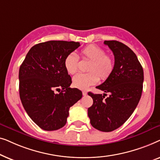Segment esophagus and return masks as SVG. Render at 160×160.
I'll list each match as a JSON object with an SVG mask.
<instances>
[{
	"instance_id": "1",
	"label": "esophagus",
	"mask_w": 160,
	"mask_h": 160,
	"mask_svg": "<svg viewBox=\"0 0 160 160\" xmlns=\"http://www.w3.org/2000/svg\"><path fill=\"white\" fill-rule=\"evenodd\" d=\"M82 94H83V95H84V96H86V95H87V91H83V92H82Z\"/></svg>"
}]
</instances>
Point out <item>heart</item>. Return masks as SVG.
<instances>
[{
  "label": "heart",
  "mask_w": 160,
  "mask_h": 160,
  "mask_svg": "<svg viewBox=\"0 0 160 160\" xmlns=\"http://www.w3.org/2000/svg\"><path fill=\"white\" fill-rule=\"evenodd\" d=\"M82 60H88L87 73H78L73 78V85L76 88L86 89L89 86L95 84L98 78L101 80L108 78L114 69V59L110 54H105L102 48L96 45H88L79 52ZM78 60L75 54H68L65 58L64 65L68 73L71 75L78 71Z\"/></svg>",
  "instance_id": "b5f03b06"
}]
</instances>
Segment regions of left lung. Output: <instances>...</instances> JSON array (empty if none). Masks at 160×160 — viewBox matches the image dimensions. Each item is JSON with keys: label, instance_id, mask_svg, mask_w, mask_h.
Here are the masks:
<instances>
[{"label": "left lung", "instance_id": "1", "mask_svg": "<svg viewBox=\"0 0 160 160\" xmlns=\"http://www.w3.org/2000/svg\"><path fill=\"white\" fill-rule=\"evenodd\" d=\"M114 55V69L111 76L96 88L110 95H88L93 104L88 108V117L94 128L111 132L121 127L135 111L141 99L143 70L134 52L117 41H105Z\"/></svg>", "mask_w": 160, "mask_h": 160}]
</instances>
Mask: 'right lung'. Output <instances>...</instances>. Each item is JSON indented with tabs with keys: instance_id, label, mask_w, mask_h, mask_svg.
Here are the masks:
<instances>
[{
	"instance_id": "obj_1",
	"label": "right lung",
	"mask_w": 160,
	"mask_h": 160,
	"mask_svg": "<svg viewBox=\"0 0 160 160\" xmlns=\"http://www.w3.org/2000/svg\"><path fill=\"white\" fill-rule=\"evenodd\" d=\"M78 42L49 41L29 50L19 71V97L28 116L39 128L52 131L66 124L69 109L82 98V91L71 88L72 81L64 65L68 54ZM61 89L60 93L53 91Z\"/></svg>"
}]
</instances>
